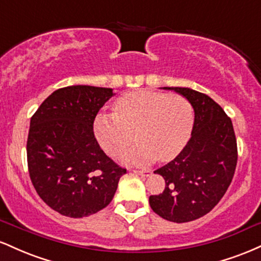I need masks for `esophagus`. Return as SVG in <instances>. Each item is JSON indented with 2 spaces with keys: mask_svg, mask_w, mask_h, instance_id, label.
I'll list each match as a JSON object with an SVG mask.
<instances>
[{
  "mask_svg": "<svg viewBox=\"0 0 261 261\" xmlns=\"http://www.w3.org/2000/svg\"><path fill=\"white\" fill-rule=\"evenodd\" d=\"M133 172L135 174H139V175H142V176H148V172H146V170H137V169H134Z\"/></svg>",
  "mask_w": 261,
  "mask_h": 261,
  "instance_id": "1",
  "label": "esophagus"
}]
</instances>
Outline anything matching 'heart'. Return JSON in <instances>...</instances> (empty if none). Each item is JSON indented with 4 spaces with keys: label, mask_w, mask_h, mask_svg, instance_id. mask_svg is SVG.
I'll return each instance as SVG.
<instances>
[{
    "label": "heart",
    "mask_w": 261,
    "mask_h": 261,
    "mask_svg": "<svg viewBox=\"0 0 261 261\" xmlns=\"http://www.w3.org/2000/svg\"><path fill=\"white\" fill-rule=\"evenodd\" d=\"M116 113L99 112L93 131L101 148L116 155L136 139L140 143L121 155L122 161L147 164L176 157L190 139L193 107L184 97L153 91L128 93L119 98Z\"/></svg>",
    "instance_id": "1"
}]
</instances>
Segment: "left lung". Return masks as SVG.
Here are the masks:
<instances>
[{
	"label": "left lung",
	"instance_id": "obj_1",
	"mask_svg": "<svg viewBox=\"0 0 261 261\" xmlns=\"http://www.w3.org/2000/svg\"><path fill=\"white\" fill-rule=\"evenodd\" d=\"M191 104V137L172 162L154 170L166 189L149 196L158 216L176 223L190 222L208 214L228 189L237 166V141L232 121L208 95L185 87H163Z\"/></svg>",
	"mask_w": 261,
	"mask_h": 261
}]
</instances>
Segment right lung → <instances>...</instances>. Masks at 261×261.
<instances>
[{"label":"right lung","mask_w":261,"mask_h":261,"mask_svg":"<svg viewBox=\"0 0 261 261\" xmlns=\"http://www.w3.org/2000/svg\"><path fill=\"white\" fill-rule=\"evenodd\" d=\"M112 88L70 86L45 99L31 119L27 157L43 201L64 216L82 218L109 205L126 173L104 153L93 133Z\"/></svg>","instance_id":"1"}]
</instances>
